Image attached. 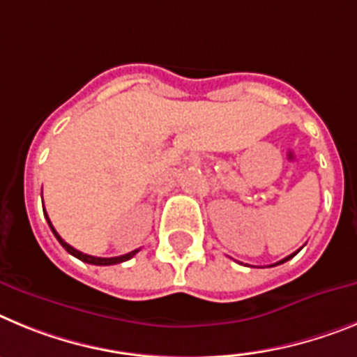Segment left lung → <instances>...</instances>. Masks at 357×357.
Instances as JSON below:
<instances>
[{
	"label": "left lung",
	"instance_id": "1",
	"mask_svg": "<svg viewBox=\"0 0 357 357\" xmlns=\"http://www.w3.org/2000/svg\"><path fill=\"white\" fill-rule=\"evenodd\" d=\"M294 255H296V253H293V255H289V257H286V259H282L280 260V262H277V264H273V266H278V264H284V262H287V260H289V259H293V257Z\"/></svg>",
	"mask_w": 357,
	"mask_h": 357
}]
</instances>
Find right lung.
<instances>
[{"instance_id":"right-lung-1","label":"right lung","mask_w":357,"mask_h":357,"mask_svg":"<svg viewBox=\"0 0 357 357\" xmlns=\"http://www.w3.org/2000/svg\"><path fill=\"white\" fill-rule=\"evenodd\" d=\"M43 210H45V206H43ZM45 217H46V221H48L50 228H52V231H54V235H55V237H57V241H59V243H61V246H63L64 250H66V252L70 253V255L77 257V259H79V260H82V262H88V264H95V266H113V264H120V262H126V260L132 259V257H135L136 253H138V250H135V252H131V253H126V255H120V257H109V259H104V257H93V255H86V253L79 252V250H75V248H73V246H70V244H68V243H64L63 238H61V235H59L57 231H55V228H54V226H52V222H50V219H48V213H45Z\"/></svg>"}]
</instances>
